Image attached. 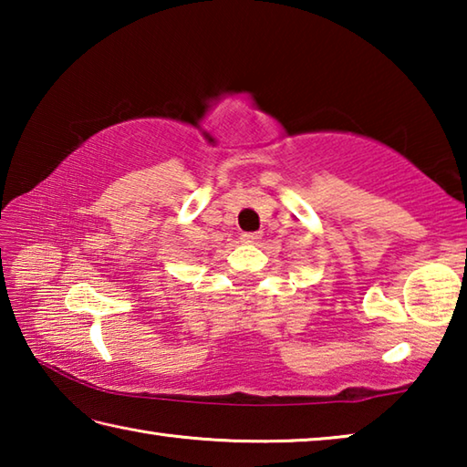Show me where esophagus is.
Returning <instances> with one entry per match:
<instances>
[{"instance_id":"1","label":"esophagus","mask_w":467,"mask_h":467,"mask_svg":"<svg viewBox=\"0 0 467 467\" xmlns=\"http://www.w3.org/2000/svg\"><path fill=\"white\" fill-rule=\"evenodd\" d=\"M259 239H262V233H243V234H241V241L247 243V244L257 243Z\"/></svg>"}]
</instances>
